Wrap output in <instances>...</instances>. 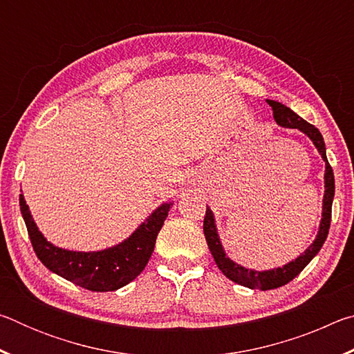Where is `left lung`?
<instances>
[{"instance_id": "1", "label": "left lung", "mask_w": 354, "mask_h": 354, "mask_svg": "<svg viewBox=\"0 0 354 354\" xmlns=\"http://www.w3.org/2000/svg\"><path fill=\"white\" fill-rule=\"evenodd\" d=\"M267 103L270 104L274 122H277L279 127L301 131L303 134H306L309 139L313 140L317 151L320 153L322 159L325 160V195H323V211H322L319 232H317L315 241L310 243V247H308L306 251L299 254L295 261H290L283 267L272 268V270H263V272H257V270H253V268L243 267L241 263L234 262L226 256L223 245L220 242L214 214L211 211V207L207 206L203 230H205L207 247L211 250L217 267L226 278L234 281V283L248 287V289H259V290L277 289V287L290 283V281L295 277H298V273L314 259L315 254L319 253L328 237L329 225H331V207H333V200H334V173H333L331 165L328 162L325 142H323V136L320 134V131L317 129L314 124L308 123L306 120L298 117L295 112L289 109L287 106H284L283 103H278V101H273V100H267Z\"/></svg>"}]
</instances>
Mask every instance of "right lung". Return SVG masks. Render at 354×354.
<instances>
[{"label":"right lung","instance_id":"obj_1","mask_svg":"<svg viewBox=\"0 0 354 354\" xmlns=\"http://www.w3.org/2000/svg\"><path fill=\"white\" fill-rule=\"evenodd\" d=\"M173 203H162L123 242L101 251H70L48 242L20 195V211L32 248L40 262L59 277L92 292H112L129 284L142 273L151 257L156 237L169 215Z\"/></svg>","mask_w":354,"mask_h":354}]
</instances>
